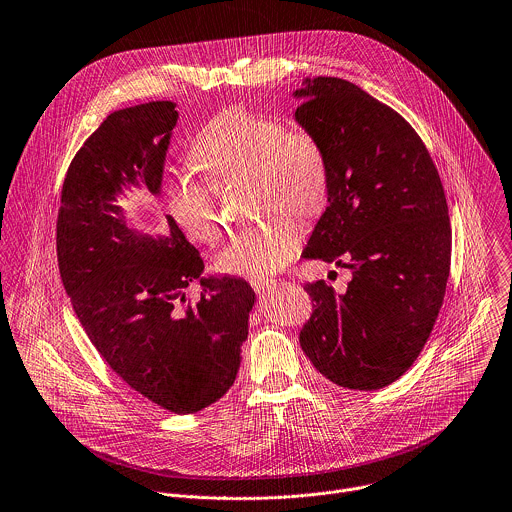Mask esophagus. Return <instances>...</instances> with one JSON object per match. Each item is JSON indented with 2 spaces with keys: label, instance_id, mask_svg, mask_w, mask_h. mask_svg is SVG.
<instances>
[{
  "label": "esophagus",
  "instance_id": "esophagus-1",
  "mask_svg": "<svg viewBox=\"0 0 512 512\" xmlns=\"http://www.w3.org/2000/svg\"><path fill=\"white\" fill-rule=\"evenodd\" d=\"M249 283H251V287H253L257 293H265V291L271 289L277 281H275V279H265V277H255V279H251Z\"/></svg>",
  "mask_w": 512,
  "mask_h": 512
}]
</instances>
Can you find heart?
Masks as SVG:
<instances>
[{
	"mask_svg": "<svg viewBox=\"0 0 512 512\" xmlns=\"http://www.w3.org/2000/svg\"><path fill=\"white\" fill-rule=\"evenodd\" d=\"M191 157L219 189L249 179L261 213L291 211L313 219L329 199L331 171L321 139L309 127L287 125L275 115L229 107L197 133ZM167 207L191 239L213 243L221 235L217 193L209 181L179 173L167 187ZM301 241V225L279 213L241 229L217 265L233 275H269L297 255Z\"/></svg>",
	"mask_w": 512,
	"mask_h": 512,
	"instance_id": "1",
	"label": "heart"
}]
</instances>
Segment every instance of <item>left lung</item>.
<instances>
[{
	"label": "left lung",
	"instance_id": "1",
	"mask_svg": "<svg viewBox=\"0 0 512 512\" xmlns=\"http://www.w3.org/2000/svg\"><path fill=\"white\" fill-rule=\"evenodd\" d=\"M295 95V117L321 139L331 171L329 207L303 257L353 271L343 295L323 279L305 285L313 313L299 343L335 385L383 389L417 361L445 299V189L409 121L355 83L313 77Z\"/></svg>",
	"mask_w": 512,
	"mask_h": 512
}]
</instances>
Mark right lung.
Here are the masks:
<instances>
[{
	"instance_id": "add662e5",
	"label": "right lung",
	"mask_w": 512,
	"mask_h": 512,
	"mask_svg": "<svg viewBox=\"0 0 512 512\" xmlns=\"http://www.w3.org/2000/svg\"><path fill=\"white\" fill-rule=\"evenodd\" d=\"M175 123L173 101L107 115L69 163L55 245L65 293L97 353L133 391L189 415L233 385L255 293L237 277L201 279L203 259L173 217L169 235L153 239L113 205L123 185L159 193ZM195 278L202 295L191 302Z\"/></svg>"
}]
</instances>
